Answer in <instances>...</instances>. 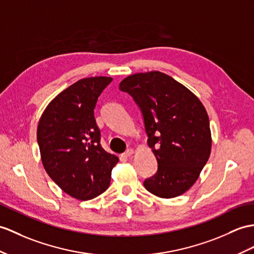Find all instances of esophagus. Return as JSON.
Masks as SVG:
<instances>
[{"instance_id": "obj_1", "label": "esophagus", "mask_w": 254, "mask_h": 254, "mask_svg": "<svg viewBox=\"0 0 254 254\" xmlns=\"http://www.w3.org/2000/svg\"><path fill=\"white\" fill-rule=\"evenodd\" d=\"M133 154V150L132 148H128V150L124 153V154H122V157H124V158H128V157H130L131 155Z\"/></svg>"}]
</instances>
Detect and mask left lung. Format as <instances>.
<instances>
[{"mask_svg":"<svg viewBox=\"0 0 254 254\" xmlns=\"http://www.w3.org/2000/svg\"><path fill=\"white\" fill-rule=\"evenodd\" d=\"M120 89L140 108L147 144L157 159V172L144 188L160 198L182 195L198 179L211 152L205 107L184 85L158 71L129 75Z\"/></svg>","mask_w":254,"mask_h":254,"instance_id":"1","label":"left lung"}]
</instances>
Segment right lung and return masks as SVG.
<instances>
[{
    "label": "right lung",
    "mask_w": 254,
    "mask_h": 254,
    "mask_svg": "<svg viewBox=\"0 0 254 254\" xmlns=\"http://www.w3.org/2000/svg\"><path fill=\"white\" fill-rule=\"evenodd\" d=\"M112 77L77 80L49 102L38 126L42 163L64 193L89 200L107 190L119 157L103 150L94 109Z\"/></svg>",
    "instance_id": "add662e5"
}]
</instances>
